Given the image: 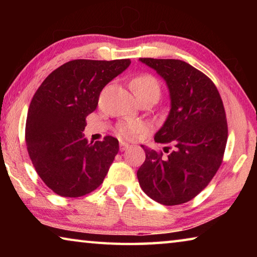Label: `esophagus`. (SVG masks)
Here are the masks:
<instances>
[{
  "instance_id": "obj_1",
  "label": "esophagus",
  "mask_w": 257,
  "mask_h": 257,
  "mask_svg": "<svg viewBox=\"0 0 257 257\" xmlns=\"http://www.w3.org/2000/svg\"><path fill=\"white\" fill-rule=\"evenodd\" d=\"M130 145L127 144V143H123V142H120V151H125L128 149Z\"/></svg>"
}]
</instances>
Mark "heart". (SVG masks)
Segmentation results:
<instances>
[{"mask_svg": "<svg viewBox=\"0 0 257 257\" xmlns=\"http://www.w3.org/2000/svg\"><path fill=\"white\" fill-rule=\"evenodd\" d=\"M135 96L138 97L141 95L152 94L154 95L156 99L160 96V85L159 81L151 75H141L135 77L130 82ZM143 130V125L135 121H128V122H122L116 127V133L120 137L133 139L136 135H138Z\"/></svg>", "mask_w": 257, "mask_h": 257, "instance_id": "b5f03b06", "label": "heart"}]
</instances>
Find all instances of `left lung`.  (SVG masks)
Returning a JSON list of instances; mask_svg holds the SVG:
<instances>
[{"instance_id": "1", "label": "left lung", "mask_w": 257, "mask_h": 257, "mask_svg": "<svg viewBox=\"0 0 257 257\" xmlns=\"http://www.w3.org/2000/svg\"><path fill=\"white\" fill-rule=\"evenodd\" d=\"M167 82L171 108L155 142L173 146L162 152L142 147L145 162L137 171L144 193L163 205L189 202L210 184L222 163L228 124L213 81L185 61L141 58ZM169 149H171L170 152Z\"/></svg>"}]
</instances>
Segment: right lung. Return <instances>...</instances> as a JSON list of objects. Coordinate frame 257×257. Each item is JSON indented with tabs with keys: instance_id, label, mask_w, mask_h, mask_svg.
<instances>
[{
	"instance_id": "obj_1",
	"label": "right lung",
	"mask_w": 257,
	"mask_h": 257,
	"mask_svg": "<svg viewBox=\"0 0 257 257\" xmlns=\"http://www.w3.org/2000/svg\"><path fill=\"white\" fill-rule=\"evenodd\" d=\"M130 63L129 59L69 61L52 71L35 93L26 121V144L38 176L60 196L92 193L118 154L116 138L88 143L82 132L102 89Z\"/></svg>"
}]
</instances>
